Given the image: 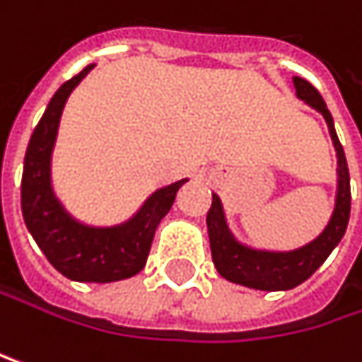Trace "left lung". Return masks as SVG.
I'll list each match as a JSON object with an SVG mask.
<instances>
[{
    "instance_id": "8db88e82",
    "label": "left lung",
    "mask_w": 362,
    "mask_h": 362,
    "mask_svg": "<svg viewBox=\"0 0 362 362\" xmlns=\"http://www.w3.org/2000/svg\"><path fill=\"white\" fill-rule=\"evenodd\" d=\"M297 97L316 107L327 124L331 139L337 150V199H335V212L331 216V223L327 229L308 246L291 252H267V250H252L235 242L231 235L223 204L218 195H212V208L208 212V235H210V248H212V261L223 278L229 282L257 288V291H288L305 282L333 252V248L341 242L348 218H350V171L344 154V146L339 144V137L333 127V116L327 110L325 99L303 78H295Z\"/></svg>"
}]
</instances>
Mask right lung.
I'll use <instances>...</instances> for the list:
<instances>
[{
  "label": "right lung",
  "instance_id": "obj_1",
  "mask_svg": "<svg viewBox=\"0 0 362 362\" xmlns=\"http://www.w3.org/2000/svg\"><path fill=\"white\" fill-rule=\"evenodd\" d=\"M93 65L61 84L33 129L25 152L21 208L29 233L59 274L76 282L105 284L127 280L144 269L154 231L160 218L171 210L177 189L187 180L152 193L141 210L118 227H86L63 210L50 187V154L63 105Z\"/></svg>",
  "mask_w": 362,
  "mask_h": 362
}]
</instances>
